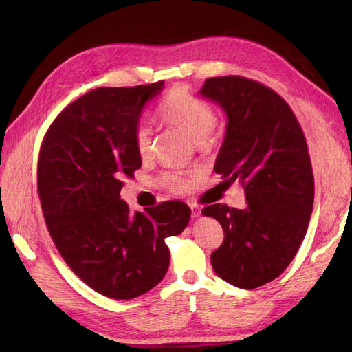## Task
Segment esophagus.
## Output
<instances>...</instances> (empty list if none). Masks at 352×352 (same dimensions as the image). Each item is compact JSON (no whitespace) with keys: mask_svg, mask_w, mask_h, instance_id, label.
<instances>
[{"mask_svg":"<svg viewBox=\"0 0 352 352\" xmlns=\"http://www.w3.org/2000/svg\"><path fill=\"white\" fill-rule=\"evenodd\" d=\"M190 206V210H192V217H199L201 216V208L197 206V204H189Z\"/></svg>","mask_w":352,"mask_h":352,"instance_id":"obj_1","label":"esophagus"}]
</instances>
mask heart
I'll use <instances>...</instances> for the list:
<instances>
[{"instance_id": "b5f03b06", "label": "heart", "mask_w": 352, "mask_h": 352, "mask_svg": "<svg viewBox=\"0 0 352 352\" xmlns=\"http://www.w3.org/2000/svg\"><path fill=\"white\" fill-rule=\"evenodd\" d=\"M158 119L164 124L175 127L192 140L197 146L204 148L212 142L216 129V113L211 105L201 100L185 87L172 88L163 98L157 110ZM133 145L141 158H148L153 151V133L146 126H136L133 131ZM163 185L175 192H184L188 188L186 179L176 172H166L162 176Z\"/></svg>"}]
</instances>
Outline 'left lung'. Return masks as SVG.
<instances>
[{
    "instance_id": "obj_1",
    "label": "left lung",
    "mask_w": 352,
    "mask_h": 352,
    "mask_svg": "<svg viewBox=\"0 0 352 352\" xmlns=\"http://www.w3.org/2000/svg\"><path fill=\"white\" fill-rule=\"evenodd\" d=\"M201 95L228 114L216 173L243 186L247 204H212L225 239L211 254L223 280L255 289L289 265L305 236L314 202V176L301 124L278 92L243 76L208 78Z\"/></svg>"
}]
</instances>
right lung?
<instances>
[{
    "mask_svg": "<svg viewBox=\"0 0 352 352\" xmlns=\"http://www.w3.org/2000/svg\"><path fill=\"white\" fill-rule=\"evenodd\" d=\"M163 85L92 89L56 117L41 144L38 195L51 239L80 280L114 300L163 280L164 239L182 233L190 217L182 201L131 212L120 199L124 177L142 166L133 131Z\"/></svg>",
    "mask_w": 352,
    "mask_h": 352,
    "instance_id": "add662e5",
    "label": "right lung"
}]
</instances>
